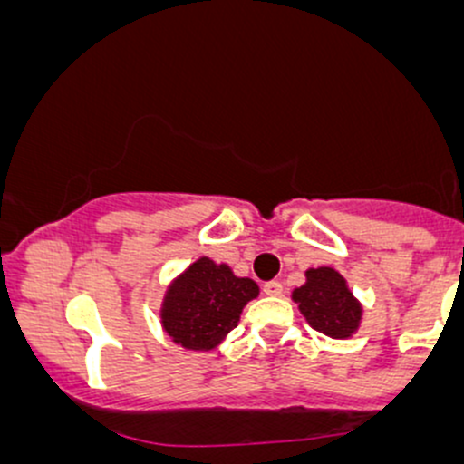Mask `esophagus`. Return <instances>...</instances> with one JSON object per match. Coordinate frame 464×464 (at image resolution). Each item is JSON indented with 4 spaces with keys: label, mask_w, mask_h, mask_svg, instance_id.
Returning a JSON list of instances; mask_svg holds the SVG:
<instances>
[{
    "label": "esophagus",
    "mask_w": 464,
    "mask_h": 464,
    "mask_svg": "<svg viewBox=\"0 0 464 464\" xmlns=\"http://www.w3.org/2000/svg\"><path fill=\"white\" fill-rule=\"evenodd\" d=\"M264 295L268 296H281V292H284V285L279 284V281H266V284L262 285Z\"/></svg>",
    "instance_id": "34e87169"
}]
</instances>
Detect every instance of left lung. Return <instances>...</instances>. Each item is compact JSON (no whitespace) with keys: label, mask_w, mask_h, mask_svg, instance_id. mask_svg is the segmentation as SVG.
Here are the masks:
<instances>
[{"label":"left lung","mask_w":464,"mask_h":464,"mask_svg":"<svg viewBox=\"0 0 464 464\" xmlns=\"http://www.w3.org/2000/svg\"><path fill=\"white\" fill-rule=\"evenodd\" d=\"M305 276L307 284L292 292L303 316L329 338H349L358 329L362 307L349 292L347 281L334 268H312Z\"/></svg>","instance_id":"1"}]
</instances>
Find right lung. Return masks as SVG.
<instances>
[{
  "label": "right lung",
  "mask_w": 464,
  "mask_h": 464,
  "mask_svg": "<svg viewBox=\"0 0 464 464\" xmlns=\"http://www.w3.org/2000/svg\"><path fill=\"white\" fill-rule=\"evenodd\" d=\"M259 292L246 276H236L225 264L200 257L169 285L163 301V329L180 347L214 349L231 329L239 314Z\"/></svg>",
  "instance_id": "1"
}]
</instances>
